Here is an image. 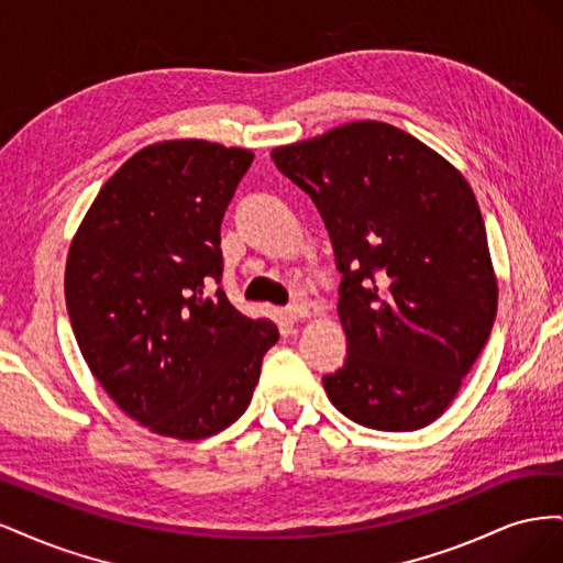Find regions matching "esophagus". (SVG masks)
Here are the masks:
<instances>
[{"label": "esophagus", "mask_w": 563, "mask_h": 563, "mask_svg": "<svg viewBox=\"0 0 563 563\" xmlns=\"http://www.w3.org/2000/svg\"><path fill=\"white\" fill-rule=\"evenodd\" d=\"M310 314V308L308 305H288V308L284 310V317L288 321H298V319H305Z\"/></svg>", "instance_id": "obj_1"}]
</instances>
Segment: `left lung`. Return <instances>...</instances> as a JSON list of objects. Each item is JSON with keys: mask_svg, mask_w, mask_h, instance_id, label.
Returning <instances> with one entry per match:
<instances>
[{"mask_svg": "<svg viewBox=\"0 0 563 563\" xmlns=\"http://www.w3.org/2000/svg\"><path fill=\"white\" fill-rule=\"evenodd\" d=\"M329 230L345 364L331 404L371 430L411 432L446 411L498 310L479 203L413 135L354 122L272 150Z\"/></svg>", "mask_w": 563, "mask_h": 563, "instance_id": "obj_1", "label": "left lung"}]
</instances>
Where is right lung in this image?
<instances>
[{
    "label": "right lung",
    "instance_id": "obj_1",
    "mask_svg": "<svg viewBox=\"0 0 563 563\" xmlns=\"http://www.w3.org/2000/svg\"><path fill=\"white\" fill-rule=\"evenodd\" d=\"M253 152L150 145L100 187L75 234L65 302L96 380L152 432L203 439L240 418L279 331L223 286L220 223Z\"/></svg>",
    "mask_w": 563,
    "mask_h": 563
}]
</instances>
